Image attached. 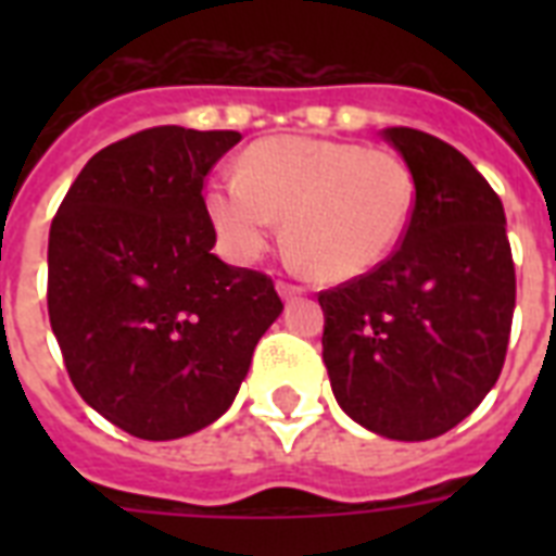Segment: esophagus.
<instances>
[{"instance_id": "obj_1", "label": "esophagus", "mask_w": 556, "mask_h": 556, "mask_svg": "<svg viewBox=\"0 0 556 556\" xmlns=\"http://www.w3.org/2000/svg\"><path fill=\"white\" fill-rule=\"evenodd\" d=\"M277 291L282 300H296V296L303 294V288L291 286V282H277Z\"/></svg>"}]
</instances>
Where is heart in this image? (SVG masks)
Returning <instances> with one entry per match:
<instances>
[{
    "instance_id": "obj_1",
    "label": "heart",
    "mask_w": 556,
    "mask_h": 556,
    "mask_svg": "<svg viewBox=\"0 0 556 556\" xmlns=\"http://www.w3.org/2000/svg\"><path fill=\"white\" fill-rule=\"evenodd\" d=\"M415 210L404 159L361 143L279 135L244 152L239 176L207 187V213L233 260L268 248L277 216L296 265L320 282H346L395 251Z\"/></svg>"
}]
</instances>
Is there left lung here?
I'll list each match as a JSON object with an SVG mask.
<instances>
[{
	"mask_svg": "<svg viewBox=\"0 0 556 556\" xmlns=\"http://www.w3.org/2000/svg\"><path fill=\"white\" fill-rule=\"evenodd\" d=\"M383 138L413 169V218L378 268L320 291L323 364L349 418L427 441L500 380L517 270L500 195L456 147L406 126Z\"/></svg>",
	"mask_w": 556,
	"mask_h": 556,
	"instance_id": "obj_1",
	"label": "left lung"
}]
</instances>
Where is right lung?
Returning <instances> with one entry per match:
<instances>
[{
  "instance_id": "add662e5",
  "label": "right lung",
  "mask_w": 556,
  "mask_h": 556,
  "mask_svg": "<svg viewBox=\"0 0 556 556\" xmlns=\"http://www.w3.org/2000/svg\"><path fill=\"white\" fill-rule=\"evenodd\" d=\"M239 141L152 126L109 143L51 222L48 317L68 378L135 439H181L227 413L282 312L268 274L210 253L201 190Z\"/></svg>"
}]
</instances>
